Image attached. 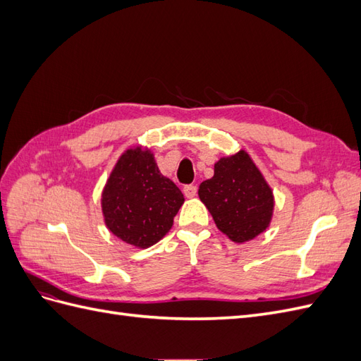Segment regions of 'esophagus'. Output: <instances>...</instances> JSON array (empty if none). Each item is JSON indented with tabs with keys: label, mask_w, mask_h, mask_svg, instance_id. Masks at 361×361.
Segmentation results:
<instances>
[{
	"label": "esophagus",
	"mask_w": 361,
	"mask_h": 361,
	"mask_svg": "<svg viewBox=\"0 0 361 361\" xmlns=\"http://www.w3.org/2000/svg\"><path fill=\"white\" fill-rule=\"evenodd\" d=\"M183 194L185 197H194V195L197 194V187H195V185H185Z\"/></svg>",
	"instance_id": "esophagus-1"
}]
</instances>
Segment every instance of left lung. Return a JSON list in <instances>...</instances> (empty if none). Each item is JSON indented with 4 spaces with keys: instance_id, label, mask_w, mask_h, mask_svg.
Instances as JSON below:
<instances>
[{
    "instance_id": "left-lung-1",
    "label": "left lung",
    "mask_w": 361,
    "mask_h": 361,
    "mask_svg": "<svg viewBox=\"0 0 361 361\" xmlns=\"http://www.w3.org/2000/svg\"><path fill=\"white\" fill-rule=\"evenodd\" d=\"M199 197L216 227L235 243L264 232L274 207L271 188L244 150L215 164L214 178L202 182Z\"/></svg>"
}]
</instances>
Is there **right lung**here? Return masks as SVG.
<instances>
[{"label": "right lung", "mask_w": 361, "mask_h": 361, "mask_svg": "<svg viewBox=\"0 0 361 361\" xmlns=\"http://www.w3.org/2000/svg\"><path fill=\"white\" fill-rule=\"evenodd\" d=\"M183 203L182 191L162 176L149 150L120 157L102 192L108 228L122 241L146 248L166 235Z\"/></svg>", "instance_id": "add662e5"}]
</instances>
